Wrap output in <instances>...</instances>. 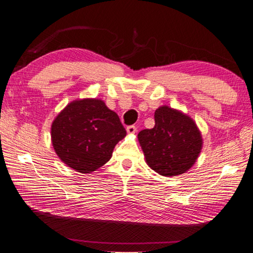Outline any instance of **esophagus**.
<instances>
[{
  "label": "esophagus",
  "instance_id": "1",
  "mask_svg": "<svg viewBox=\"0 0 253 253\" xmlns=\"http://www.w3.org/2000/svg\"><path fill=\"white\" fill-rule=\"evenodd\" d=\"M126 130H127V132L128 133H135L136 131H137V127L136 126H133V125H131V126H128L127 128H126Z\"/></svg>",
  "mask_w": 253,
  "mask_h": 253
}]
</instances>
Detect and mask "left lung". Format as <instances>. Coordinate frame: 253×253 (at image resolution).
Returning a JSON list of instances; mask_svg holds the SVG:
<instances>
[{
	"label": "left lung",
	"mask_w": 253,
	"mask_h": 253,
	"mask_svg": "<svg viewBox=\"0 0 253 253\" xmlns=\"http://www.w3.org/2000/svg\"><path fill=\"white\" fill-rule=\"evenodd\" d=\"M155 125L138 133L147 164L160 175L184 174L202 149V136L191 117L163 105L154 113Z\"/></svg>",
	"instance_id": "left-lung-1"
}]
</instances>
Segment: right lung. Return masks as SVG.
Instances as JSON below:
<instances>
[{
	"label": "right lung",
	"instance_id": "add662e5",
	"mask_svg": "<svg viewBox=\"0 0 253 253\" xmlns=\"http://www.w3.org/2000/svg\"><path fill=\"white\" fill-rule=\"evenodd\" d=\"M125 136L120 117L99 99L71 102L51 126L52 144L58 158L84 174L103 166Z\"/></svg>",
	"mask_w": 253,
	"mask_h": 253
}]
</instances>
